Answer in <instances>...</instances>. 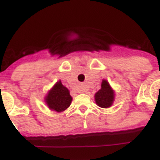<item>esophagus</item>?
<instances>
[{"label":"esophagus","mask_w":160,"mask_h":160,"mask_svg":"<svg viewBox=\"0 0 160 160\" xmlns=\"http://www.w3.org/2000/svg\"><path fill=\"white\" fill-rule=\"evenodd\" d=\"M81 91H84V89H82V90H81Z\"/></svg>","instance_id":"obj_1"}]
</instances>
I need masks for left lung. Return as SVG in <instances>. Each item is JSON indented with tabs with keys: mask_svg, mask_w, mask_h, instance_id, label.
I'll return each instance as SVG.
<instances>
[{
	"mask_svg": "<svg viewBox=\"0 0 160 160\" xmlns=\"http://www.w3.org/2000/svg\"><path fill=\"white\" fill-rule=\"evenodd\" d=\"M115 100V91L107 80H102L101 89L95 94L96 105L102 108H109Z\"/></svg>",
	"mask_w": 160,
	"mask_h": 160,
	"instance_id": "1",
	"label": "left lung"
}]
</instances>
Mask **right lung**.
<instances>
[{"label": "right lung", "mask_w": 160, "mask_h": 160, "mask_svg": "<svg viewBox=\"0 0 160 160\" xmlns=\"http://www.w3.org/2000/svg\"><path fill=\"white\" fill-rule=\"evenodd\" d=\"M44 102L51 111L62 112L70 106L72 96L69 94V89L62 84L61 80H58L48 91Z\"/></svg>", "instance_id": "obj_1"}]
</instances>
